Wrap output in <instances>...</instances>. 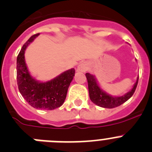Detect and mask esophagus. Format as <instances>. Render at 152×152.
Segmentation results:
<instances>
[{"instance_id":"1","label":"esophagus","mask_w":152,"mask_h":152,"mask_svg":"<svg viewBox=\"0 0 152 152\" xmlns=\"http://www.w3.org/2000/svg\"><path fill=\"white\" fill-rule=\"evenodd\" d=\"M88 64L86 62H81L77 66V69H76V71L77 72H82V73H84L88 69Z\"/></svg>"}]
</instances>
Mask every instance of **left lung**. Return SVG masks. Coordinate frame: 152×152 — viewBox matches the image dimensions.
Masks as SVG:
<instances>
[{
    "label": "left lung",
    "mask_w": 152,
    "mask_h": 152,
    "mask_svg": "<svg viewBox=\"0 0 152 152\" xmlns=\"http://www.w3.org/2000/svg\"><path fill=\"white\" fill-rule=\"evenodd\" d=\"M86 76L88 80L89 97H90L91 100L94 104L97 105L100 107L109 109L115 108V107L121 106L124 102L129 100L135 92L139 79L138 76L137 82L134 84L133 88L127 94H125L124 95L120 96V97H114V96H111L108 94H106L104 91L100 88L94 76L88 73H86Z\"/></svg>",
    "instance_id": "left-lung-1"
}]
</instances>
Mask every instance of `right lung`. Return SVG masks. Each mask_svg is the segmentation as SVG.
<instances>
[{
	"instance_id": "obj_1",
	"label": "right lung",
	"mask_w": 152,
	"mask_h": 152,
	"mask_svg": "<svg viewBox=\"0 0 152 152\" xmlns=\"http://www.w3.org/2000/svg\"><path fill=\"white\" fill-rule=\"evenodd\" d=\"M39 34H36L29 38L17 57V84L19 92L28 104L39 110H52L60 107L64 102L68 88L75 76V69H68L46 83H40L32 77L25 63V51Z\"/></svg>"
}]
</instances>
